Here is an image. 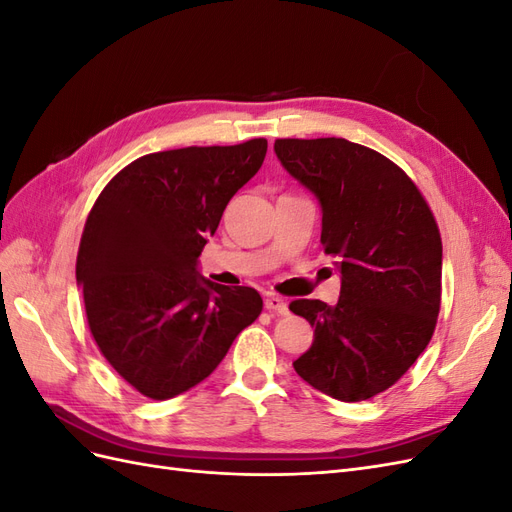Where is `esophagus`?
Masks as SVG:
<instances>
[{
    "instance_id": "obj_1",
    "label": "esophagus",
    "mask_w": 512,
    "mask_h": 512,
    "mask_svg": "<svg viewBox=\"0 0 512 512\" xmlns=\"http://www.w3.org/2000/svg\"><path fill=\"white\" fill-rule=\"evenodd\" d=\"M265 307L273 314H288V303L282 297H275V294H267L265 297Z\"/></svg>"
}]
</instances>
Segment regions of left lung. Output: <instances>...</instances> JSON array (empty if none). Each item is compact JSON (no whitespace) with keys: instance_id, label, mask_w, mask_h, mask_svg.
Masks as SVG:
<instances>
[{"instance_id":"8db88e82","label":"left lung","mask_w":512,"mask_h":512,"mask_svg":"<svg viewBox=\"0 0 512 512\" xmlns=\"http://www.w3.org/2000/svg\"><path fill=\"white\" fill-rule=\"evenodd\" d=\"M286 173L322 211L320 241L335 258V305L290 303L314 327L294 371L339 401H363L393 386L427 348L442 290L438 224L410 177L378 151L346 138H280Z\"/></svg>"}]
</instances>
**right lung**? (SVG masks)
Returning <instances> with one entry per match:
<instances>
[{
    "instance_id": "add662e5",
    "label": "right lung",
    "mask_w": 512,
    "mask_h": 512,
    "mask_svg": "<svg viewBox=\"0 0 512 512\" xmlns=\"http://www.w3.org/2000/svg\"><path fill=\"white\" fill-rule=\"evenodd\" d=\"M265 156V138L149 153L117 173L89 213L76 258L89 329L145 397L203 382L262 312L254 288L200 275L198 256Z\"/></svg>"
}]
</instances>
